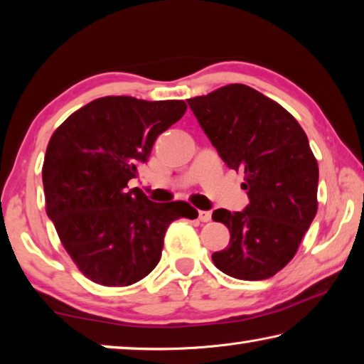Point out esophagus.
<instances>
[{
	"instance_id": "34e87169",
	"label": "esophagus",
	"mask_w": 364,
	"mask_h": 364,
	"mask_svg": "<svg viewBox=\"0 0 364 364\" xmlns=\"http://www.w3.org/2000/svg\"><path fill=\"white\" fill-rule=\"evenodd\" d=\"M212 218V213L207 212V210H200L199 212V220L202 221V223H207V221H210Z\"/></svg>"
}]
</instances>
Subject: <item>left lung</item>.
I'll return each mask as SVG.
<instances>
[{
    "mask_svg": "<svg viewBox=\"0 0 364 364\" xmlns=\"http://www.w3.org/2000/svg\"><path fill=\"white\" fill-rule=\"evenodd\" d=\"M228 167L242 171L249 204L215 210L230 245L215 252L220 271L244 281L274 276L292 260L318 210V164L299 122L257 90L228 85L188 100Z\"/></svg>",
    "mask_w": 364,
    "mask_h": 364,
    "instance_id": "left-lung-1",
    "label": "left lung"
}]
</instances>
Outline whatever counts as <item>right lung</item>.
I'll return each instance as SVG.
<instances>
[{
    "instance_id": "add662e5",
    "label": "right lung",
    "mask_w": 364,
    "mask_h": 364,
    "mask_svg": "<svg viewBox=\"0 0 364 364\" xmlns=\"http://www.w3.org/2000/svg\"><path fill=\"white\" fill-rule=\"evenodd\" d=\"M184 101L107 96L73 112L49 139L43 164L46 213L78 269L102 286H130L157 267L171 221L197 218L186 202L149 200L138 176Z\"/></svg>"
}]
</instances>
